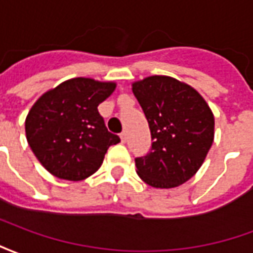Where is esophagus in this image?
Segmentation results:
<instances>
[{
    "mask_svg": "<svg viewBox=\"0 0 253 253\" xmlns=\"http://www.w3.org/2000/svg\"><path fill=\"white\" fill-rule=\"evenodd\" d=\"M121 139H122V142L125 143L127 141V131H123L121 134Z\"/></svg>",
    "mask_w": 253,
    "mask_h": 253,
    "instance_id": "obj_1",
    "label": "esophagus"
}]
</instances>
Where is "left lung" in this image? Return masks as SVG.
<instances>
[{
	"label": "left lung",
	"mask_w": 253,
	"mask_h": 253,
	"mask_svg": "<svg viewBox=\"0 0 253 253\" xmlns=\"http://www.w3.org/2000/svg\"><path fill=\"white\" fill-rule=\"evenodd\" d=\"M152 134L146 154L135 157L138 176L156 188H172L195 175L214 139V116L195 89L167 76L132 84Z\"/></svg>",
	"instance_id": "8db88e82"
}]
</instances>
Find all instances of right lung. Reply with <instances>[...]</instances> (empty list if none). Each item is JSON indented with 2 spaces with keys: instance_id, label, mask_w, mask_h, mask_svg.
I'll list each match as a JSON object with an SVG mask.
<instances>
[{
  "instance_id": "right-lung-1",
  "label": "right lung",
  "mask_w": 253,
  "mask_h": 253,
  "mask_svg": "<svg viewBox=\"0 0 253 253\" xmlns=\"http://www.w3.org/2000/svg\"><path fill=\"white\" fill-rule=\"evenodd\" d=\"M115 84L73 78L48 90L25 119L32 152L51 175L78 181L93 175L111 145L121 142L99 114Z\"/></svg>"
}]
</instances>
